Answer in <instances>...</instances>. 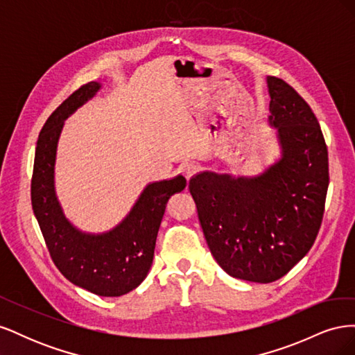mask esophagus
Instances as JSON below:
<instances>
[{
  "label": "esophagus",
  "instance_id": "obj_1",
  "mask_svg": "<svg viewBox=\"0 0 355 355\" xmlns=\"http://www.w3.org/2000/svg\"><path fill=\"white\" fill-rule=\"evenodd\" d=\"M180 170H182V173L185 175L187 179H191L192 176L198 173L200 166H198L197 163H194V161H189V163H184V164H182V166H180Z\"/></svg>",
  "mask_w": 355,
  "mask_h": 355
}]
</instances>
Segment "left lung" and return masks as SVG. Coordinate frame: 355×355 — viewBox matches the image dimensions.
<instances>
[{
    "mask_svg": "<svg viewBox=\"0 0 355 355\" xmlns=\"http://www.w3.org/2000/svg\"><path fill=\"white\" fill-rule=\"evenodd\" d=\"M266 85L280 158L250 178L206 170L189 180L214 259L231 277L263 284L313 247L329 187L327 146L314 112L283 80L266 77Z\"/></svg>",
    "mask_w": 355,
    "mask_h": 355,
    "instance_id": "left-lung-1",
    "label": "left lung"
}]
</instances>
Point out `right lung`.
I'll return each instance as SVG.
<instances>
[{
	"label": "right lung",
	"instance_id": "add662e5",
	"mask_svg": "<svg viewBox=\"0 0 355 355\" xmlns=\"http://www.w3.org/2000/svg\"><path fill=\"white\" fill-rule=\"evenodd\" d=\"M102 89L87 83L53 112L38 136L31 182L32 209L58 270L71 283L89 292L115 297L132 292L153 265L157 234L168 198L184 191L187 179L151 182L127 216L112 230L84 232L68 220L56 196L55 166L58 142L67 118Z\"/></svg>",
	"mask_w": 355,
	"mask_h": 355
}]
</instances>
